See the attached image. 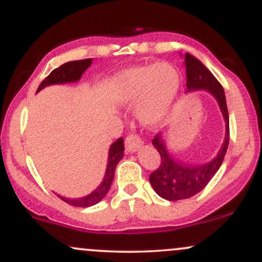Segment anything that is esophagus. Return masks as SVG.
Returning a JSON list of instances; mask_svg holds the SVG:
<instances>
[{"label": "esophagus", "instance_id": "34e87169", "mask_svg": "<svg viewBox=\"0 0 262 262\" xmlns=\"http://www.w3.org/2000/svg\"><path fill=\"white\" fill-rule=\"evenodd\" d=\"M143 145V140L140 139L139 135L137 134H129L127 138H125V148H127L128 151H135L138 148Z\"/></svg>", "mask_w": 262, "mask_h": 262}]
</instances>
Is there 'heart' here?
<instances>
[{
    "mask_svg": "<svg viewBox=\"0 0 262 262\" xmlns=\"http://www.w3.org/2000/svg\"><path fill=\"white\" fill-rule=\"evenodd\" d=\"M180 87V75L172 65L159 62L123 70L114 77L112 93L123 104L137 102V117L146 127L166 119Z\"/></svg>",
    "mask_w": 262,
    "mask_h": 262,
    "instance_id": "obj_1",
    "label": "heart"
}]
</instances>
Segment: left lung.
Here are the masks:
<instances>
[{
    "mask_svg": "<svg viewBox=\"0 0 262 262\" xmlns=\"http://www.w3.org/2000/svg\"><path fill=\"white\" fill-rule=\"evenodd\" d=\"M185 66L188 91L207 90L218 101L225 121V138L218 155L212 161L203 165H186L170 156L161 134L155 135L152 145L160 154L161 162L150 173L149 181L156 193L167 201L186 200L202 191L221 167L229 144V114L223 87L200 60L188 53L185 54Z\"/></svg>",
    "mask_w": 262,
    "mask_h": 262,
    "instance_id": "8db88e82",
    "label": "left lung"
}]
</instances>
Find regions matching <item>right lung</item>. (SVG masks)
<instances>
[{
	"mask_svg": "<svg viewBox=\"0 0 262 262\" xmlns=\"http://www.w3.org/2000/svg\"><path fill=\"white\" fill-rule=\"evenodd\" d=\"M92 64V59H83V60H76V61H69L62 64L55 70L48 75L45 79L41 81V83L38 87V91L44 89L45 86L55 85V83H66V82H75L79 81L82 74L85 73L90 65ZM37 91V92H38ZM123 152H124V140L123 138H119L111 145L110 152H108V162H107V170L106 175H104L103 181L95 191L91 192L87 196L82 198H76V200H70V198L61 197L64 202L68 204H71L74 207H91L93 204L98 203L104 198L107 194L108 189H110L111 185H112L114 171H116L117 164L121 161L123 158Z\"/></svg>",
	"mask_w": 262,
	"mask_h": 262,
	"instance_id": "1",
	"label": "right lung"
}]
</instances>
